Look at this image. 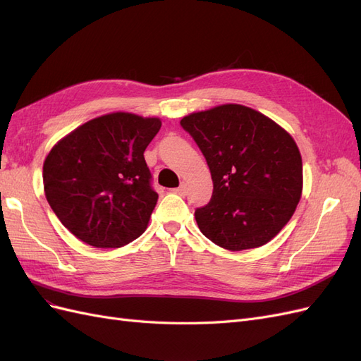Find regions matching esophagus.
<instances>
[{
	"label": "esophagus",
	"instance_id": "esophagus-1",
	"mask_svg": "<svg viewBox=\"0 0 361 361\" xmlns=\"http://www.w3.org/2000/svg\"><path fill=\"white\" fill-rule=\"evenodd\" d=\"M171 192H172V193H177V195H180V196L185 195V183H181V184H180V188H177V189H172Z\"/></svg>",
	"mask_w": 361,
	"mask_h": 361
}]
</instances>
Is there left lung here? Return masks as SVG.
I'll list each match as a JSON object with an SVG mask.
<instances>
[{
	"label": "left lung",
	"mask_w": 361,
	"mask_h": 361,
	"mask_svg": "<svg viewBox=\"0 0 361 361\" xmlns=\"http://www.w3.org/2000/svg\"><path fill=\"white\" fill-rule=\"evenodd\" d=\"M180 124L212 172V201L195 212L202 234L232 252L274 238L303 192V161L293 136L264 114L237 103L189 114Z\"/></svg>",
	"instance_id": "1"
}]
</instances>
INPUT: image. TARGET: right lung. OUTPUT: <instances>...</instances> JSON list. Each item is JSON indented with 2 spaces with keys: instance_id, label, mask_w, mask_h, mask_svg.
<instances>
[{
  "instance_id": "obj_1",
  "label": "right lung",
  "mask_w": 361,
  "mask_h": 361,
  "mask_svg": "<svg viewBox=\"0 0 361 361\" xmlns=\"http://www.w3.org/2000/svg\"><path fill=\"white\" fill-rule=\"evenodd\" d=\"M161 121L130 112L92 118L58 141L43 164L46 200L90 246L121 247L147 229L159 195L144 151Z\"/></svg>"
}]
</instances>
